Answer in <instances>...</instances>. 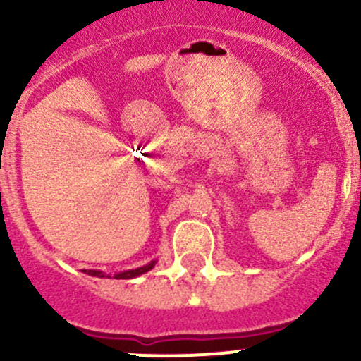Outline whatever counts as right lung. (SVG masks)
<instances>
[{
  "label": "right lung",
  "instance_id": "1",
  "mask_svg": "<svg viewBox=\"0 0 361 361\" xmlns=\"http://www.w3.org/2000/svg\"><path fill=\"white\" fill-rule=\"evenodd\" d=\"M154 265H155V262H150V264L145 265V267H137V269H133V271L120 272V274H115V276H113V278H115V279H130V278H136V276L145 274V272L150 271V269L154 267ZM83 272H85V274H90V276H97V278H104V274H103V272H101V271H85V269H83Z\"/></svg>",
  "mask_w": 361,
  "mask_h": 361
}]
</instances>
